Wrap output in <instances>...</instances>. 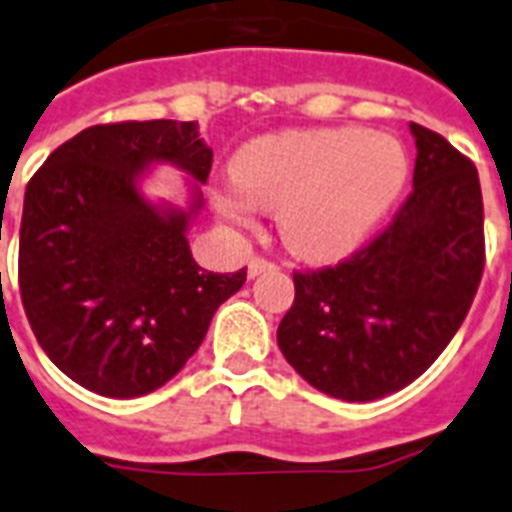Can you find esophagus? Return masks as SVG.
I'll use <instances>...</instances> for the list:
<instances>
[{
	"mask_svg": "<svg viewBox=\"0 0 512 512\" xmlns=\"http://www.w3.org/2000/svg\"><path fill=\"white\" fill-rule=\"evenodd\" d=\"M278 265L273 263V260H265V257H252L249 260V278L260 276V273H265V270H276Z\"/></svg>",
	"mask_w": 512,
	"mask_h": 512,
	"instance_id": "esophagus-1",
	"label": "esophagus"
}]
</instances>
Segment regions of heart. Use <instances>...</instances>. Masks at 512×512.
<instances>
[{
	"mask_svg": "<svg viewBox=\"0 0 512 512\" xmlns=\"http://www.w3.org/2000/svg\"><path fill=\"white\" fill-rule=\"evenodd\" d=\"M236 191H218L220 213L249 220V202L276 210L278 234L297 257L350 255L405 186L407 157L389 136L360 128H310L260 136L231 162Z\"/></svg>",
	"mask_w": 512,
	"mask_h": 512,
	"instance_id": "1",
	"label": "heart"
}]
</instances>
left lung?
<instances>
[{
  "mask_svg": "<svg viewBox=\"0 0 512 512\" xmlns=\"http://www.w3.org/2000/svg\"><path fill=\"white\" fill-rule=\"evenodd\" d=\"M413 191L392 223L339 265L294 270L278 347L328 397L371 402L413 384L463 326L484 273L476 165L410 123Z\"/></svg>",
  "mask_w": 512,
  "mask_h": 512,
  "instance_id": "obj_1",
  "label": "left lung"
}]
</instances>
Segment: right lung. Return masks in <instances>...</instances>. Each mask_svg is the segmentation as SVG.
Listing matches in <instances>:
<instances>
[{"mask_svg": "<svg viewBox=\"0 0 512 512\" xmlns=\"http://www.w3.org/2000/svg\"><path fill=\"white\" fill-rule=\"evenodd\" d=\"M173 162L205 184L197 123L123 120L54 149L26 186L18 284L41 350L102 397H141L176 376L247 268L210 273L186 242L191 213L144 202L136 178Z\"/></svg>", "mask_w": 512, "mask_h": 512, "instance_id": "add662e5", "label": "right lung"}]
</instances>
